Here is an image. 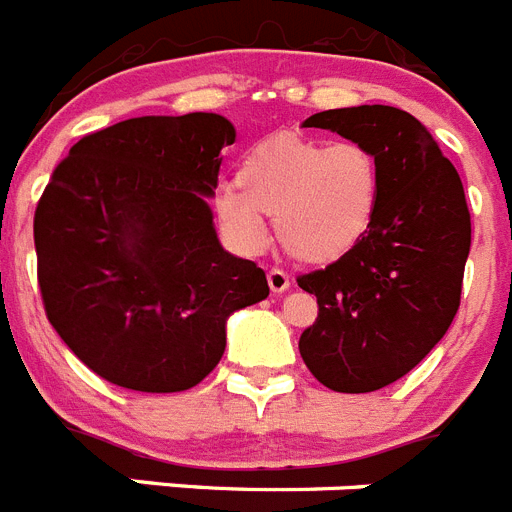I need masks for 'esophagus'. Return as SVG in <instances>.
Listing matches in <instances>:
<instances>
[{
  "label": "esophagus",
  "mask_w": 512,
  "mask_h": 512,
  "mask_svg": "<svg viewBox=\"0 0 512 512\" xmlns=\"http://www.w3.org/2000/svg\"><path fill=\"white\" fill-rule=\"evenodd\" d=\"M266 282H269V289L274 295H282V292L289 289V277L282 269H271L269 274H266Z\"/></svg>",
  "instance_id": "esophagus-1"
}]
</instances>
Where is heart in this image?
Listing matches in <instances>:
<instances>
[{
	"instance_id": "heart-1",
	"label": "heart",
	"mask_w": 512,
	"mask_h": 512,
	"mask_svg": "<svg viewBox=\"0 0 512 512\" xmlns=\"http://www.w3.org/2000/svg\"><path fill=\"white\" fill-rule=\"evenodd\" d=\"M382 174L356 140L279 133L243 153L235 184L215 194V215L235 248L259 253L274 217L284 251L302 264H333L354 251L374 223Z\"/></svg>"
}]
</instances>
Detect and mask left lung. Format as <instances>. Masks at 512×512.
I'll return each mask as SVG.
<instances>
[{
  "instance_id": "obj_1",
  "label": "left lung",
  "mask_w": 512,
  "mask_h": 512,
  "mask_svg": "<svg viewBox=\"0 0 512 512\" xmlns=\"http://www.w3.org/2000/svg\"><path fill=\"white\" fill-rule=\"evenodd\" d=\"M302 125L366 146L382 174L359 246L297 279L318 297L302 361L333 392L382 390L431 354L459 310L472 243L464 187L433 135L397 107L325 110Z\"/></svg>"
}]
</instances>
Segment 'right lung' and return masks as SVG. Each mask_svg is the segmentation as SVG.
<instances>
[{
  "instance_id": "add662e5",
  "label": "right lung",
  "mask_w": 512,
  "mask_h": 512,
  "mask_svg": "<svg viewBox=\"0 0 512 512\" xmlns=\"http://www.w3.org/2000/svg\"><path fill=\"white\" fill-rule=\"evenodd\" d=\"M233 122L146 115L81 138L35 210L45 312L107 382L182 392L223 359L233 312L269 297L266 274L225 251L212 220Z\"/></svg>"
}]
</instances>
